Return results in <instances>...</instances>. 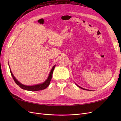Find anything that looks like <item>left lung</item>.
I'll use <instances>...</instances> for the list:
<instances>
[{
  "label": "left lung",
  "instance_id": "1",
  "mask_svg": "<svg viewBox=\"0 0 121 121\" xmlns=\"http://www.w3.org/2000/svg\"><path fill=\"white\" fill-rule=\"evenodd\" d=\"M76 84V83H75ZM76 85H77V86L78 87H79V88H81V89H83V90H90V91H91V90H88V89H85V88H82V87H80V86H78V85H77V84H76Z\"/></svg>",
  "mask_w": 121,
  "mask_h": 121
}]
</instances>
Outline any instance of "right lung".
I'll return each instance as SVG.
<instances>
[{"label":"right lung","mask_w":121,"mask_h":121,"mask_svg":"<svg viewBox=\"0 0 121 121\" xmlns=\"http://www.w3.org/2000/svg\"><path fill=\"white\" fill-rule=\"evenodd\" d=\"M55 67H56V65H54V66L52 68V69H51V71L49 73V74L48 75V78H47V79L45 80L44 82L42 83H40V84H37V85H32V86L25 85H24V84H22L21 83H20L15 77H14V76H13L12 71H11L10 69V71L11 75H12L14 82H15L17 85H19L20 86V87H21L22 89L26 90H28V91H39V90L45 89L46 88H47V87L48 86V85H49V84H50L51 79H52V78L53 72V70H54V69Z\"/></svg>","instance_id":"obj_1"}]
</instances>
